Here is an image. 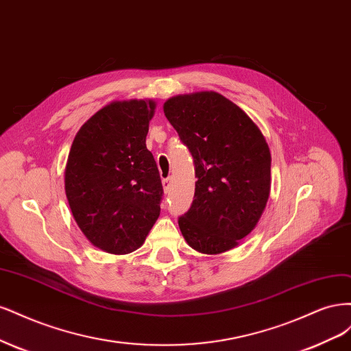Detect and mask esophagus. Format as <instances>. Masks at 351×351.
<instances>
[{
    "label": "esophagus",
    "mask_w": 351,
    "mask_h": 351,
    "mask_svg": "<svg viewBox=\"0 0 351 351\" xmlns=\"http://www.w3.org/2000/svg\"><path fill=\"white\" fill-rule=\"evenodd\" d=\"M162 184H163V189H165V192H166V194H167V192L171 191V184H172V179H171V178H163Z\"/></svg>",
    "instance_id": "obj_1"
}]
</instances>
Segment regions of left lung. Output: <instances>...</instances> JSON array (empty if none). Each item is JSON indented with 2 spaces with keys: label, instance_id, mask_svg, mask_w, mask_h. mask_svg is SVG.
Listing matches in <instances>:
<instances>
[{
  "label": "left lung",
  "instance_id": "1",
  "mask_svg": "<svg viewBox=\"0 0 351 351\" xmlns=\"http://www.w3.org/2000/svg\"><path fill=\"white\" fill-rule=\"evenodd\" d=\"M167 121L195 165V194L178 219L191 247L221 254L250 234L265 208L271 154L263 132L233 101L216 92L169 99Z\"/></svg>",
  "mask_w": 351,
  "mask_h": 351
}]
</instances>
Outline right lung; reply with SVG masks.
<instances>
[{"label": "right lung", "mask_w": 351, "mask_h": 351, "mask_svg": "<svg viewBox=\"0 0 351 351\" xmlns=\"http://www.w3.org/2000/svg\"><path fill=\"white\" fill-rule=\"evenodd\" d=\"M153 100L114 101L77 132L65 167V194L84 236L123 255L140 247L160 214L163 186L145 137Z\"/></svg>", "instance_id": "right-lung-1"}]
</instances>
